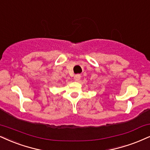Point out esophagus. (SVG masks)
Wrapping results in <instances>:
<instances>
[{"label": "esophagus", "mask_w": 150, "mask_h": 150, "mask_svg": "<svg viewBox=\"0 0 150 150\" xmlns=\"http://www.w3.org/2000/svg\"><path fill=\"white\" fill-rule=\"evenodd\" d=\"M74 79L76 81H79L81 79V75L80 74H76L74 77Z\"/></svg>", "instance_id": "1"}]
</instances>
